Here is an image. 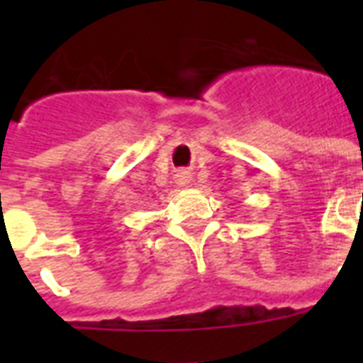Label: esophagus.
Listing matches in <instances>:
<instances>
[{
	"label": "esophagus",
	"mask_w": 363,
	"mask_h": 363,
	"mask_svg": "<svg viewBox=\"0 0 363 363\" xmlns=\"http://www.w3.org/2000/svg\"><path fill=\"white\" fill-rule=\"evenodd\" d=\"M177 182H179L181 186L188 184V182H190V173H186V171H181V173H177Z\"/></svg>",
	"instance_id": "esophagus-1"
}]
</instances>
